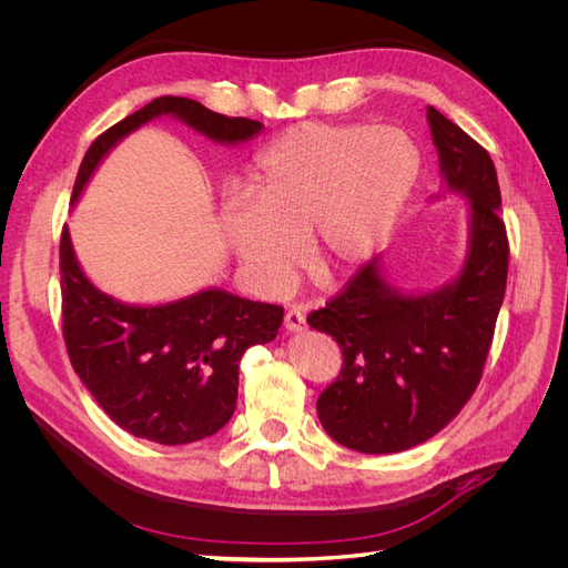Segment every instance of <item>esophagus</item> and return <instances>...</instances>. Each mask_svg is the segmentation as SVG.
<instances>
[{
	"label": "esophagus",
	"instance_id": "obj_1",
	"mask_svg": "<svg viewBox=\"0 0 568 568\" xmlns=\"http://www.w3.org/2000/svg\"><path fill=\"white\" fill-rule=\"evenodd\" d=\"M284 329L288 334L305 332V313L301 311V307H291V311L284 315Z\"/></svg>",
	"mask_w": 568,
	"mask_h": 568
}]
</instances>
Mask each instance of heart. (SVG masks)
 Instances as JSON below:
<instances>
[{
  "mask_svg": "<svg viewBox=\"0 0 568 568\" xmlns=\"http://www.w3.org/2000/svg\"><path fill=\"white\" fill-rule=\"evenodd\" d=\"M417 178L419 149L400 128L303 123L257 153L248 196L222 199V234L267 291L294 280L303 239L315 267L348 272L384 244Z\"/></svg>",
  "mask_w": 568,
  "mask_h": 568,
  "instance_id": "heart-1",
  "label": "heart"
}]
</instances>
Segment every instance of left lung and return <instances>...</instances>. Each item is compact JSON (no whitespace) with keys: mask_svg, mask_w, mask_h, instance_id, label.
<instances>
[{"mask_svg":"<svg viewBox=\"0 0 568 568\" xmlns=\"http://www.w3.org/2000/svg\"><path fill=\"white\" fill-rule=\"evenodd\" d=\"M438 153L440 192L464 199L467 253L450 282L405 291L376 255L341 296L307 324L343 348L338 379L317 415L336 443L388 455L436 436L471 398L507 286L509 246L500 184L488 151L434 106L426 109Z\"/></svg>","mask_w":568,"mask_h":568,"instance_id":"obj_1","label":"left lung"}]
</instances>
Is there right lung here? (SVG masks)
<instances>
[{"instance_id":"obj_1","label":"right lung","mask_w":568,"mask_h":568,"mask_svg":"<svg viewBox=\"0 0 568 568\" xmlns=\"http://www.w3.org/2000/svg\"><path fill=\"white\" fill-rule=\"evenodd\" d=\"M173 118L222 146L265 130L251 118H227L186 97H159L92 142L80 163L75 205L109 153L128 134ZM63 338L73 369L101 409L128 434L184 445L217 434L236 407L239 359L277 336L284 307L205 286L165 303H125L84 274L68 227L61 234Z\"/></svg>"}]
</instances>
